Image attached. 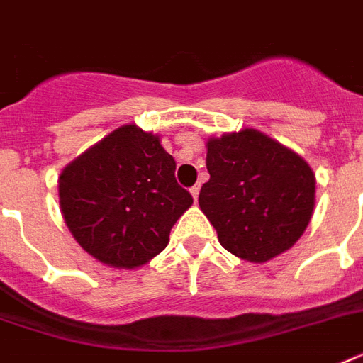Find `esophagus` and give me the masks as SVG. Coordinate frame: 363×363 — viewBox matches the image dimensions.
Returning <instances> with one entry per match:
<instances>
[{
    "label": "esophagus",
    "instance_id": "esophagus-1",
    "mask_svg": "<svg viewBox=\"0 0 363 363\" xmlns=\"http://www.w3.org/2000/svg\"><path fill=\"white\" fill-rule=\"evenodd\" d=\"M190 194H192L194 199H196V201H198V196H199V184H196V186L190 188Z\"/></svg>",
    "mask_w": 363,
    "mask_h": 363
}]
</instances>
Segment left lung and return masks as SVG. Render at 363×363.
<instances>
[{"label": "left lung", "instance_id": "1", "mask_svg": "<svg viewBox=\"0 0 363 363\" xmlns=\"http://www.w3.org/2000/svg\"><path fill=\"white\" fill-rule=\"evenodd\" d=\"M199 207L218 241L262 264L303 235L315 209V173L299 154L252 128L211 137Z\"/></svg>", "mask_w": 363, "mask_h": 363}]
</instances>
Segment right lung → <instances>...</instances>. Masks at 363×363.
Wrapping results in <instances>:
<instances>
[{
    "label": "right lung",
    "mask_w": 363,
    "mask_h": 363,
    "mask_svg": "<svg viewBox=\"0 0 363 363\" xmlns=\"http://www.w3.org/2000/svg\"><path fill=\"white\" fill-rule=\"evenodd\" d=\"M175 167L160 137L135 124L121 125L65 165L60 209L77 242L118 269L150 262L194 203L175 181Z\"/></svg>",
    "instance_id": "obj_1"
}]
</instances>
